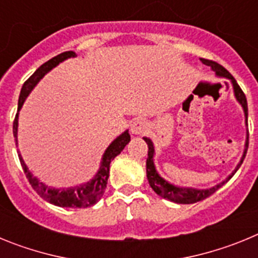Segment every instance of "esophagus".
<instances>
[{"label":"esophagus","instance_id":"1","mask_svg":"<svg viewBox=\"0 0 258 258\" xmlns=\"http://www.w3.org/2000/svg\"><path fill=\"white\" fill-rule=\"evenodd\" d=\"M147 129H149V125L142 118L136 120L131 126V132L134 136H142V134H145L147 132Z\"/></svg>","mask_w":258,"mask_h":258}]
</instances>
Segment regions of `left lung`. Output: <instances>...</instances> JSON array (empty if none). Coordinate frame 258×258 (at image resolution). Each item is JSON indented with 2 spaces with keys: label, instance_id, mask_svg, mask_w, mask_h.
Returning <instances> with one entry per match:
<instances>
[{
  "label": "left lung",
  "instance_id": "left-lung-1",
  "mask_svg": "<svg viewBox=\"0 0 258 258\" xmlns=\"http://www.w3.org/2000/svg\"><path fill=\"white\" fill-rule=\"evenodd\" d=\"M203 64L209 66L211 70L213 71L216 76L222 77V79H227L231 81L232 90H234V95H235L236 101L239 102V104L241 106L243 111H244V117H245V125L248 121V106H247V98H245L244 93L241 92L240 86L238 85V83L235 81V79L230 75V72L227 70L222 67L221 64L216 63L213 60H208V59H200ZM143 140L146 141L147 146H149V155H147V161H146V173H147V179H149L150 186L152 187V190L161 197L163 199L170 200L173 203H177V204H192V203H198L200 200H204L206 198L211 197L212 194L216 192L221 186L226 183L232 175L235 174L236 170L240 168L241 163L244 160L245 154H247L248 149V132H247V138H245V145H244V152L241 155V159L239 161L238 165L235 166V169L232 170L231 174L227 177L226 179H223L222 182H220L218 184L213 186L211 188H194V187H181V186H177V184H173L170 182H168L166 179H164L156 170V166L154 163V156H155V147L154 143L150 138L147 137H143Z\"/></svg>",
  "mask_w": 258,
  "mask_h": 258
}]
</instances>
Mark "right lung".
Segmentation results:
<instances>
[{"mask_svg": "<svg viewBox=\"0 0 258 258\" xmlns=\"http://www.w3.org/2000/svg\"><path fill=\"white\" fill-rule=\"evenodd\" d=\"M75 56H76V54H75L74 51L61 52V54L54 56L52 59L47 60L46 63H44V64L41 66L38 70H36L35 74L32 75L26 83H24L22 90H20L19 102H18V112L17 116H15V120H14L13 126L14 138H15V145L17 146L19 111L22 109L27 97L31 94L33 88L37 85L38 81H40L49 71H51L52 68L56 67V66H58L59 63H61V61H64L66 59L75 58ZM129 142H131V134H129V131H125L124 133H121L118 137H116L115 140L109 143V146L106 149V151H104L103 156H102L101 164H99V169L95 173L94 177H93L90 181L85 182V183H81L79 184V186H74V187L67 188L51 187V186H47L44 182H41L40 179H38L37 177H35L33 173L28 169V166L24 163L19 151H18V155H19L20 164H22L23 170L26 173L29 183L32 184L33 190H35L42 199L49 202L50 204H54V206L56 207H63V208H88V207L94 206L95 203L99 202L101 198L103 197V192L104 190H106L107 186V181H108L109 164H111V161L125 149V146Z\"/></svg>", "mask_w": 258, "mask_h": 258, "instance_id": "add662e5", "label": "right lung"}]
</instances>
